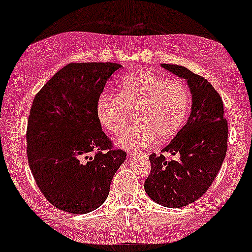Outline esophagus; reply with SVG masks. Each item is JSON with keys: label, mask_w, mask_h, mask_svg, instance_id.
<instances>
[{"label": "esophagus", "mask_w": 252, "mask_h": 252, "mask_svg": "<svg viewBox=\"0 0 252 252\" xmlns=\"http://www.w3.org/2000/svg\"><path fill=\"white\" fill-rule=\"evenodd\" d=\"M146 153H142V151H136V153H134V151H133V153H130L129 154V156L130 157H134V156H146Z\"/></svg>", "instance_id": "1"}]
</instances>
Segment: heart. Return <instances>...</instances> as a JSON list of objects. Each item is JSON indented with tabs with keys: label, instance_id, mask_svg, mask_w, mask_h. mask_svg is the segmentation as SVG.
I'll return each mask as SVG.
<instances>
[{
	"label": "heart",
	"instance_id": "heart-1",
	"mask_svg": "<svg viewBox=\"0 0 252 252\" xmlns=\"http://www.w3.org/2000/svg\"><path fill=\"white\" fill-rule=\"evenodd\" d=\"M190 95L184 82L166 79L150 71L123 78L116 96L102 95L96 115L106 132L118 135L133 113L134 124L117 141L120 148L136 150L155 140L166 141L177 134L188 117Z\"/></svg>",
	"mask_w": 252,
	"mask_h": 252
}]
</instances>
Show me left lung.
<instances>
[{"label":"left lung","mask_w":252,"mask_h":252,"mask_svg":"<svg viewBox=\"0 0 252 252\" xmlns=\"http://www.w3.org/2000/svg\"><path fill=\"white\" fill-rule=\"evenodd\" d=\"M165 70L187 81L191 94V112L163 153L149 156L151 171L144 182L147 195L166 208H182L198 199L212 185L226 157L228 127L223 118L222 99L201 75L181 65L161 64Z\"/></svg>","instance_id":"left-lung-1"}]
</instances>
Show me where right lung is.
Wrapping results in <instances>:
<instances>
[{
    "label": "right lung",
    "instance_id": "add662e5",
    "mask_svg": "<svg viewBox=\"0 0 252 252\" xmlns=\"http://www.w3.org/2000/svg\"><path fill=\"white\" fill-rule=\"evenodd\" d=\"M116 63H71L33 99L27 123V158L37 187L57 209L85 215L108 198L112 178L126 159L111 149L96 103Z\"/></svg>",
    "mask_w": 252,
    "mask_h": 252
}]
</instances>
